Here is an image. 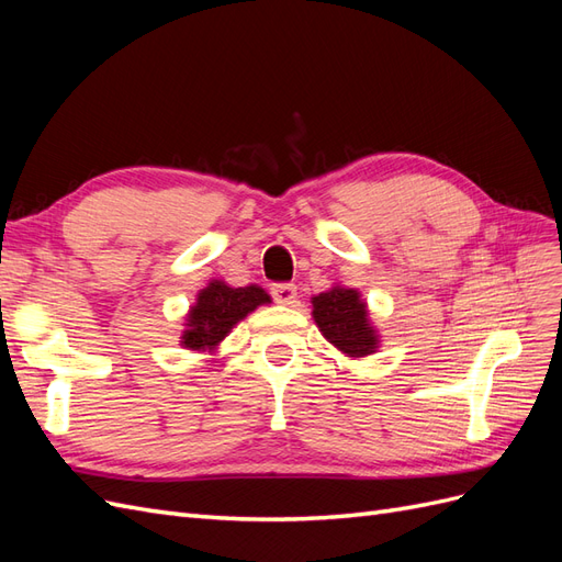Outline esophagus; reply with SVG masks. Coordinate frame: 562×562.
I'll list each match as a JSON object with an SVG mask.
<instances>
[{
    "label": "esophagus",
    "mask_w": 562,
    "mask_h": 562,
    "mask_svg": "<svg viewBox=\"0 0 562 562\" xmlns=\"http://www.w3.org/2000/svg\"><path fill=\"white\" fill-rule=\"evenodd\" d=\"M271 295L279 304H295L297 302V288L293 283H277L271 285Z\"/></svg>",
    "instance_id": "obj_1"
}]
</instances>
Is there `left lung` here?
Returning a JSON list of instances; mask_svg holds the SVG:
<instances>
[{"label": "left lung", "mask_w": 562, "mask_h": 562, "mask_svg": "<svg viewBox=\"0 0 562 562\" xmlns=\"http://www.w3.org/2000/svg\"><path fill=\"white\" fill-rule=\"evenodd\" d=\"M312 316L321 335L349 359L375 353L380 335L370 323L368 304L356 288L333 285L330 291L312 297Z\"/></svg>", "instance_id": "8db88e82"}]
</instances>
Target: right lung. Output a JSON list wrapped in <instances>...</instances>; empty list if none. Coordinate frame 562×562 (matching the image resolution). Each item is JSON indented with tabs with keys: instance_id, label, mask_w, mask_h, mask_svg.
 Returning a JSON list of instances; mask_svg holds the SVG:
<instances>
[{
	"instance_id": "add662e5",
	"label": "right lung",
	"mask_w": 562,
	"mask_h": 562,
	"mask_svg": "<svg viewBox=\"0 0 562 562\" xmlns=\"http://www.w3.org/2000/svg\"><path fill=\"white\" fill-rule=\"evenodd\" d=\"M269 302V293L260 285L232 288L213 279L206 288H201L196 302L187 312L180 345L190 351H215L236 323Z\"/></svg>"
}]
</instances>
